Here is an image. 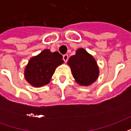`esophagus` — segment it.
Here are the masks:
<instances>
[{
    "instance_id": "34e87169",
    "label": "esophagus",
    "mask_w": 131,
    "mask_h": 131,
    "mask_svg": "<svg viewBox=\"0 0 131 131\" xmlns=\"http://www.w3.org/2000/svg\"><path fill=\"white\" fill-rule=\"evenodd\" d=\"M68 59H69L68 54H64V55H63V60H64V61L65 62H67L68 61Z\"/></svg>"
}]
</instances>
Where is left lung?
Returning <instances> with one entry per match:
<instances>
[{
    "instance_id": "left-lung-1",
    "label": "left lung",
    "mask_w": 131,
    "mask_h": 131,
    "mask_svg": "<svg viewBox=\"0 0 131 131\" xmlns=\"http://www.w3.org/2000/svg\"><path fill=\"white\" fill-rule=\"evenodd\" d=\"M68 64L74 79L79 85H91L98 77L99 68L96 61L83 48L77 50L76 54L69 58Z\"/></svg>"
}]
</instances>
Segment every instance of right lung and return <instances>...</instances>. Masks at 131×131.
<instances>
[{
	"label": "right lung",
	"mask_w": 131,
	"mask_h": 131,
	"mask_svg": "<svg viewBox=\"0 0 131 131\" xmlns=\"http://www.w3.org/2000/svg\"><path fill=\"white\" fill-rule=\"evenodd\" d=\"M63 62L62 55L58 52H51L46 49L30 59L24 71L25 79L34 87L46 85L50 82L55 69Z\"/></svg>",
	"instance_id": "1"
}]
</instances>
